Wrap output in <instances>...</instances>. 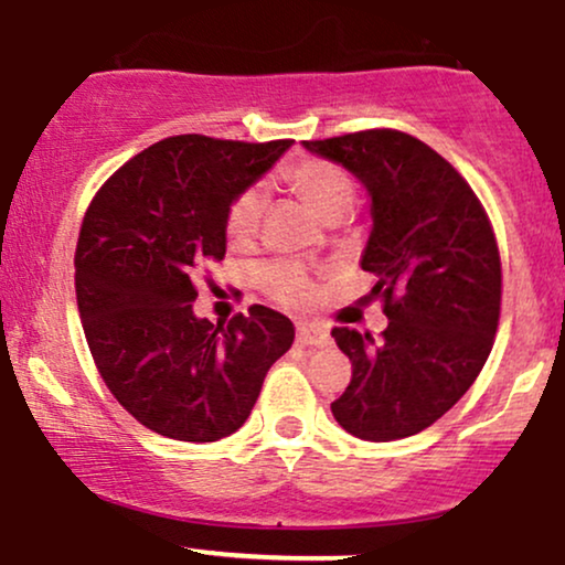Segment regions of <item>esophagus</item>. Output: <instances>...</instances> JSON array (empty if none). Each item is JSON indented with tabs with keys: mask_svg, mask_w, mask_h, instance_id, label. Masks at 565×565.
Segmentation results:
<instances>
[{
	"mask_svg": "<svg viewBox=\"0 0 565 565\" xmlns=\"http://www.w3.org/2000/svg\"><path fill=\"white\" fill-rule=\"evenodd\" d=\"M297 342L310 348H327L332 342V337L319 323H302V327H297Z\"/></svg>",
	"mask_w": 565,
	"mask_h": 565,
	"instance_id": "34e87169",
	"label": "esophagus"
}]
</instances>
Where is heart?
<instances>
[{"label":"heart","instance_id":"obj_1","mask_svg":"<svg viewBox=\"0 0 565 565\" xmlns=\"http://www.w3.org/2000/svg\"><path fill=\"white\" fill-rule=\"evenodd\" d=\"M289 183L297 191L305 204L316 212L321 220L334 210H348L353 201V185H350L348 174L340 167L329 164L321 159H305L297 161L289 170ZM263 217V193L260 191H244L242 196L231 204L228 220H225V231H228L231 244H249L260 228ZM260 284L276 300L287 305H302L310 297L308 276L302 268L291 263H274L265 265L260 270Z\"/></svg>","mask_w":565,"mask_h":565}]
</instances>
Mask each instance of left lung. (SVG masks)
<instances>
[{"label":"left lung","mask_w":565,"mask_h":565,"mask_svg":"<svg viewBox=\"0 0 565 565\" xmlns=\"http://www.w3.org/2000/svg\"><path fill=\"white\" fill-rule=\"evenodd\" d=\"M302 146L366 188L361 268L377 276L387 316L380 342L332 329L353 364L332 414L374 444L417 436L470 391L491 353L502 300L494 231L462 174L412 135L366 129Z\"/></svg>","instance_id":"left-lung-1"}]
</instances>
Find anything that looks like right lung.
Instances as JSON below:
<instances>
[{
  "label": "right lung",
  "mask_w": 565,
  "mask_h": 565,
  "mask_svg": "<svg viewBox=\"0 0 565 565\" xmlns=\"http://www.w3.org/2000/svg\"><path fill=\"white\" fill-rule=\"evenodd\" d=\"M289 146L204 135L153 142L84 215L74 263L89 353L114 398L159 436L210 444L236 433L291 348V321L265 305L228 327L193 313L199 274L225 257L231 204Z\"/></svg>",
  "instance_id": "1"
}]
</instances>
